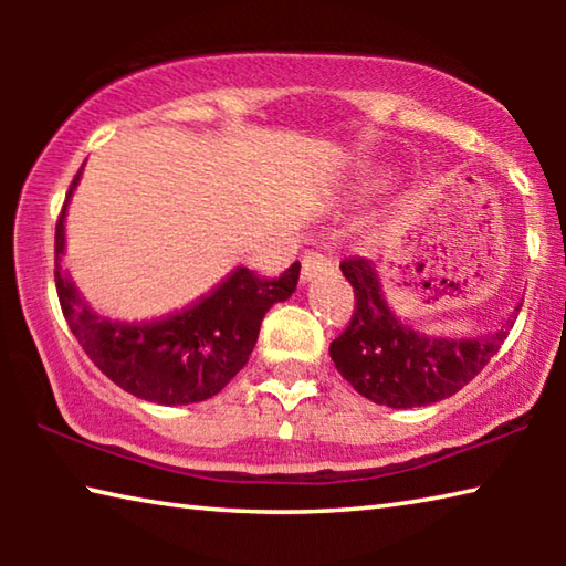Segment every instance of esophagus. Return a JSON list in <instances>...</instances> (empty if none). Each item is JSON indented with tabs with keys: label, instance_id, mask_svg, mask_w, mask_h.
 <instances>
[{
	"label": "esophagus",
	"instance_id": "34e87169",
	"mask_svg": "<svg viewBox=\"0 0 566 566\" xmlns=\"http://www.w3.org/2000/svg\"><path fill=\"white\" fill-rule=\"evenodd\" d=\"M329 270H334V262L329 256H324L319 252H306L302 256V282H312L314 276Z\"/></svg>",
	"mask_w": 566,
	"mask_h": 566
}]
</instances>
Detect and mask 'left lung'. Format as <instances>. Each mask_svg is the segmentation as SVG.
Masks as SVG:
<instances>
[{"instance_id": "8db88e82", "label": "left lung", "mask_w": 566, "mask_h": 566, "mask_svg": "<svg viewBox=\"0 0 566 566\" xmlns=\"http://www.w3.org/2000/svg\"><path fill=\"white\" fill-rule=\"evenodd\" d=\"M342 274L357 296V310L349 327L329 344L332 361L361 397L381 407H427L457 395L500 352L512 329V319H506L502 329L484 337H434L391 312L369 260H344Z\"/></svg>"}]
</instances>
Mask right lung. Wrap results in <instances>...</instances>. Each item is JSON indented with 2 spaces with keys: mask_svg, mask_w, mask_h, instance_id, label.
Segmentation results:
<instances>
[{
  "mask_svg": "<svg viewBox=\"0 0 566 566\" xmlns=\"http://www.w3.org/2000/svg\"><path fill=\"white\" fill-rule=\"evenodd\" d=\"M66 202L54 239V282L64 319L102 375L155 405H191L219 395L247 364L264 314L276 302L290 300L300 282V262L272 282L237 266L202 300L165 319H109L92 310L62 264Z\"/></svg>",
  "mask_w": 566,
  "mask_h": 566,
  "instance_id": "add662e5",
  "label": "right lung"
}]
</instances>
